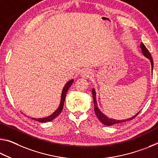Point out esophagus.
Returning <instances> with one entry per match:
<instances>
[{
  "label": "esophagus",
  "instance_id": "34e87169",
  "mask_svg": "<svg viewBox=\"0 0 158 158\" xmlns=\"http://www.w3.org/2000/svg\"><path fill=\"white\" fill-rule=\"evenodd\" d=\"M92 72L89 69H85L81 72V76L84 78H89L91 76Z\"/></svg>",
  "mask_w": 158,
  "mask_h": 158
}]
</instances>
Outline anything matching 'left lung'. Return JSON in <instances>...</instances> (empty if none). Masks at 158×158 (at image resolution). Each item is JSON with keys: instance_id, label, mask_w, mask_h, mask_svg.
<instances>
[{"instance_id": "1", "label": "left lung", "mask_w": 158, "mask_h": 158, "mask_svg": "<svg viewBox=\"0 0 158 158\" xmlns=\"http://www.w3.org/2000/svg\"><path fill=\"white\" fill-rule=\"evenodd\" d=\"M140 47L142 50V53L143 54V56L145 57H146L147 58H148L151 61V66H152V67H153V62H152V59L151 57V55L150 53V52L148 51V50L146 48V47L145 46V45L141 43V45H140ZM92 95H93V98H94V110H95V113H96V116L98 119L101 121L102 124L105 125H107V126H111V125L113 124H119V123H122V122H125L127 121H129V120L133 119L134 117H136V115L139 114V112L136 114H135L134 117H131V118L127 119H122V120H117V119H113L111 118H109L107 117L106 115H105L100 110V109L98 107V105H97V101L96 99V91H95V89H92Z\"/></svg>"}]
</instances>
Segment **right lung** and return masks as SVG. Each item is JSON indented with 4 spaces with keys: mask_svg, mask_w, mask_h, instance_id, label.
<instances>
[{
    "mask_svg": "<svg viewBox=\"0 0 158 158\" xmlns=\"http://www.w3.org/2000/svg\"><path fill=\"white\" fill-rule=\"evenodd\" d=\"M73 82H74V79H71V80H69V81H67V83L64 85V88H63V89H62V91L60 103L59 107H57V109L53 112V113L50 115V116H48V117H44V118H38V119L32 118V119H34V120H36V121H38L39 122H46L51 121V120L56 118L57 116H58V114H60L61 111L62 110V108H63L64 102V100H65L67 92L69 90V87L72 86V84Z\"/></svg>",
    "mask_w": 158,
    "mask_h": 158,
    "instance_id": "right-lung-1",
    "label": "right lung"
}]
</instances>
